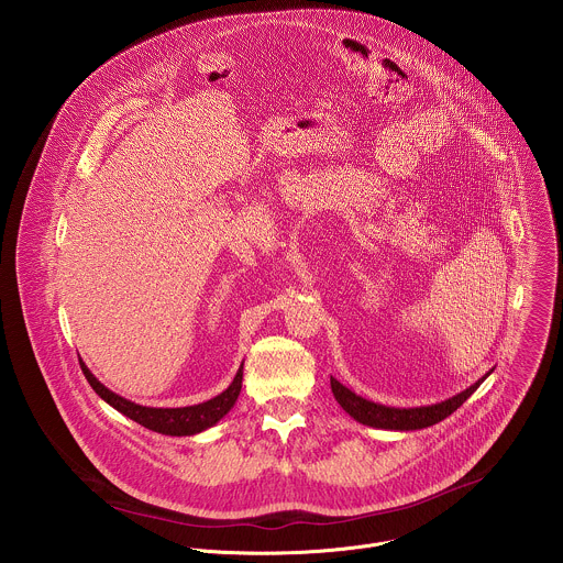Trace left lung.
I'll return each instance as SVG.
<instances>
[{
	"label": "left lung",
	"mask_w": 563,
	"mask_h": 563,
	"mask_svg": "<svg viewBox=\"0 0 563 563\" xmlns=\"http://www.w3.org/2000/svg\"><path fill=\"white\" fill-rule=\"evenodd\" d=\"M485 377L475 382L464 393H460V395H455L446 401L422 405V407H388V405H382V402L368 401V399H362L360 395L351 393L346 386H342L333 377H331V393H333L335 401L340 402V407L362 424H368V427H375V429H390V431H416V429L431 427V424L444 420L446 416H451L460 405H464V401L482 386Z\"/></svg>",
	"instance_id": "8db88e82"
}]
</instances>
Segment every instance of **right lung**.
<instances>
[{"label": "right lung", "mask_w": 563, "mask_h": 563, "mask_svg": "<svg viewBox=\"0 0 563 563\" xmlns=\"http://www.w3.org/2000/svg\"><path fill=\"white\" fill-rule=\"evenodd\" d=\"M81 373L88 379L90 388L108 402L112 405L117 411H121L123 416H128L130 420L143 424L145 429H152L162 435H195L201 433L210 427H214L239 399L242 388V366L234 377V382L230 384L228 390H223L221 395H217L214 399L206 402H197V405H188V407H147V405H139V402L128 401L123 397H119L117 393L108 390L90 371L88 366L80 360Z\"/></svg>", "instance_id": "obj_1"}]
</instances>
